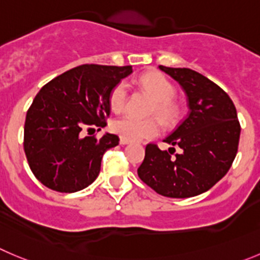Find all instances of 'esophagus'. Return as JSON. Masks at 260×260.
Returning a JSON list of instances; mask_svg holds the SVG:
<instances>
[{"label":"esophagus","instance_id":"1","mask_svg":"<svg viewBox=\"0 0 260 260\" xmlns=\"http://www.w3.org/2000/svg\"><path fill=\"white\" fill-rule=\"evenodd\" d=\"M128 143H130V140L125 139V138H122V137L120 138V144L121 145H126V144H128Z\"/></svg>","mask_w":260,"mask_h":260}]
</instances>
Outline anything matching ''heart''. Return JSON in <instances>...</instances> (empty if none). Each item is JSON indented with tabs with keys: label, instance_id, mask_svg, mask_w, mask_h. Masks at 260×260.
<instances>
[{
	"label": "heart",
	"instance_id": "1",
	"mask_svg": "<svg viewBox=\"0 0 260 260\" xmlns=\"http://www.w3.org/2000/svg\"><path fill=\"white\" fill-rule=\"evenodd\" d=\"M140 85L152 94L155 100L152 113H157L163 121H171L176 115V106L172 98L175 97V86L165 75L155 71L143 74L138 79ZM128 88L125 81H118L110 93V106L115 112H121L127 105ZM112 130L120 137L133 142L150 139L159 133V123L154 118H138L134 116H122L113 121Z\"/></svg>",
	"mask_w": 260,
	"mask_h": 260
}]
</instances>
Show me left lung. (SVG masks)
Wrapping results in <instances>:
<instances>
[{"label": "left lung", "instance_id": "1", "mask_svg": "<svg viewBox=\"0 0 260 260\" xmlns=\"http://www.w3.org/2000/svg\"><path fill=\"white\" fill-rule=\"evenodd\" d=\"M158 68L184 89L189 113L163 140L181 153L172 157L175 148L160 150L150 143L138 175L163 197H195L216 185L236 157L241 132L236 108L226 91L202 74L185 68Z\"/></svg>", "mask_w": 260, "mask_h": 260}]
</instances>
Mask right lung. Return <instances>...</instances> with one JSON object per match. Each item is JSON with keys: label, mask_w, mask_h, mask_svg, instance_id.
Listing matches in <instances>:
<instances>
[{"label": "right lung", "mask_w": 260, "mask_h": 260, "mask_svg": "<svg viewBox=\"0 0 260 260\" xmlns=\"http://www.w3.org/2000/svg\"><path fill=\"white\" fill-rule=\"evenodd\" d=\"M133 73L132 66L80 65L52 79L26 112L24 150L34 176L48 189L75 192L98 177L106 150L118 137H84V128L105 127L110 93Z\"/></svg>", "instance_id": "1"}]
</instances>
